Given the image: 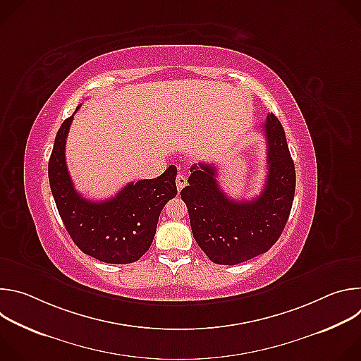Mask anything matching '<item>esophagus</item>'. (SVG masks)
<instances>
[{"mask_svg": "<svg viewBox=\"0 0 361 361\" xmlns=\"http://www.w3.org/2000/svg\"><path fill=\"white\" fill-rule=\"evenodd\" d=\"M176 184H177V190L181 191L187 184V177L184 174H178L176 178Z\"/></svg>", "mask_w": 361, "mask_h": 361, "instance_id": "obj_1", "label": "esophagus"}]
</instances>
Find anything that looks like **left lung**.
<instances>
[{
	"mask_svg": "<svg viewBox=\"0 0 361 361\" xmlns=\"http://www.w3.org/2000/svg\"><path fill=\"white\" fill-rule=\"evenodd\" d=\"M269 173L260 195L250 201L228 198L214 164L191 167L181 198L188 209L192 235L216 264L235 266L269 251L288 220L295 191V170L286 133L271 113L263 124Z\"/></svg>",
	"mask_w": 361,
	"mask_h": 361,
	"instance_id": "obj_1",
	"label": "left lung"
}]
</instances>
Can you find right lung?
<instances>
[{"mask_svg": "<svg viewBox=\"0 0 361 361\" xmlns=\"http://www.w3.org/2000/svg\"><path fill=\"white\" fill-rule=\"evenodd\" d=\"M74 114L61 124L48 161L49 187L60 217L87 255L109 264L134 263L149 248L163 207L177 194V169L170 166L157 178L128 183L106 201L84 198L75 191L66 163V140Z\"/></svg>", "mask_w": 361, "mask_h": 361, "instance_id": "obj_1", "label": "right lung"}]
</instances>
